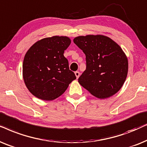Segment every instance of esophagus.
Wrapping results in <instances>:
<instances>
[{
    "label": "esophagus",
    "instance_id": "esophagus-1",
    "mask_svg": "<svg viewBox=\"0 0 147 147\" xmlns=\"http://www.w3.org/2000/svg\"><path fill=\"white\" fill-rule=\"evenodd\" d=\"M75 74L76 77H77V79H78V78H79V76H80V72L79 71H76L75 72Z\"/></svg>",
    "mask_w": 147,
    "mask_h": 147
}]
</instances>
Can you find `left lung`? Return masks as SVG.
Masks as SVG:
<instances>
[{
	"instance_id": "8db88e82",
	"label": "left lung",
	"mask_w": 147,
	"mask_h": 147,
	"mask_svg": "<svg viewBox=\"0 0 147 147\" xmlns=\"http://www.w3.org/2000/svg\"><path fill=\"white\" fill-rule=\"evenodd\" d=\"M73 42L86 56V70L78 79L80 85L99 99L116 94L128 70V58L120 46L102 35L78 36Z\"/></svg>"
}]
</instances>
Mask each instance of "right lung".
Returning <instances> with one entry per match:
<instances>
[{"instance_id": "right-lung-1", "label": "right lung", "mask_w": 147, "mask_h": 147, "mask_svg": "<svg viewBox=\"0 0 147 147\" xmlns=\"http://www.w3.org/2000/svg\"><path fill=\"white\" fill-rule=\"evenodd\" d=\"M70 42L68 37L56 36L38 41L27 50L23 60V77L27 88L35 97L54 100L76 79L64 56Z\"/></svg>"}]
</instances>
